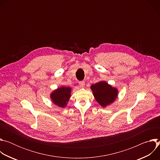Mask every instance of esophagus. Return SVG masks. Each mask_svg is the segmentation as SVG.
I'll list each match as a JSON object with an SVG mask.
<instances>
[{"mask_svg": "<svg viewBox=\"0 0 160 160\" xmlns=\"http://www.w3.org/2000/svg\"><path fill=\"white\" fill-rule=\"evenodd\" d=\"M79 85L81 87H85V82L83 81H81L79 82Z\"/></svg>", "mask_w": 160, "mask_h": 160, "instance_id": "34e87169", "label": "esophagus"}]
</instances>
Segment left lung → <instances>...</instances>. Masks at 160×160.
Listing matches in <instances>:
<instances>
[{"mask_svg":"<svg viewBox=\"0 0 160 160\" xmlns=\"http://www.w3.org/2000/svg\"><path fill=\"white\" fill-rule=\"evenodd\" d=\"M96 101L102 107L106 108L115 101L118 97V90L106 81H100L90 86Z\"/></svg>","mask_w":160,"mask_h":160,"instance_id":"1","label":"left lung"}]
</instances>
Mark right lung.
Masks as SVG:
<instances>
[{
  "instance_id": "obj_1",
  "label": "right lung",
  "mask_w": 160,
  "mask_h": 160,
  "mask_svg": "<svg viewBox=\"0 0 160 160\" xmlns=\"http://www.w3.org/2000/svg\"><path fill=\"white\" fill-rule=\"evenodd\" d=\"M71 94V87L61 86L52 91L50 94V98L55 105L60 108H64L70 100Z\"/></svg>"
}]
</instances>
